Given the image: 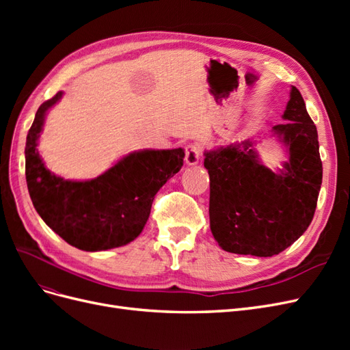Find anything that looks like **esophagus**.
Segmentation results:
<instances>
[{"instance_id":"34e87169","label":"esophagus","mask_w":350,"mask_h":350,"mask_svg":"<svg viewBox=\"0 0 350 350\" xmlns=\"http://www.w3.org/2000/svg\"><path fill=\"white\" fill-rule=\"evenodd\" d=\"M201 156V149L198 144H188L185 147V163L187 165H196Z\"/></svg>"}]
</instances>
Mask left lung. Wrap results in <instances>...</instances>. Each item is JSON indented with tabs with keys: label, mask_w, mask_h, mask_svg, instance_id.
<instances>
[{
	"label": "left lung",
	"mask_w": 350,
	"mask_h": 350,
	"mask_svg": "<svg viewBox=\"0 0 350 350\" xmlns=\"http://www.w3.org/2000/svg\"><path fill=\"white\" fill-rule=\"evenodd\" d=\"M273 126L288 147L280 174L260 163L251 142L206 152L210 176V229L221 250L256 257L282 252L308 229L323 181L319 134L301 92L292 86Z\"/></svg>",
	"instance_id": "8db88e82"
}]
</instances>
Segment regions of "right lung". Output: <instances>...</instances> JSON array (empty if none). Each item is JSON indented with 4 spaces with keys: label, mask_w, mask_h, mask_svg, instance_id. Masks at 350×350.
<instances>
[{
    "label": "right lung",
    "mask_w": 350,
    "mask_h": 350,
    "mask_svg": "<svg viewBox=\"0 0 350 350\" xmlns=\"http://www.w3.org/2000/svg\"><path fill=\"white\" fill-rule=\"evenodd\" d=\"M62 92L39 107L26 139L27 189L39 216L70 245L103 251L140 235L156 193L184 163V150L134 152L90 181H67L45 167L38 139L46 111Z\"/></svg>",
    "instance_id": "add662e5"
}]
</instances>
